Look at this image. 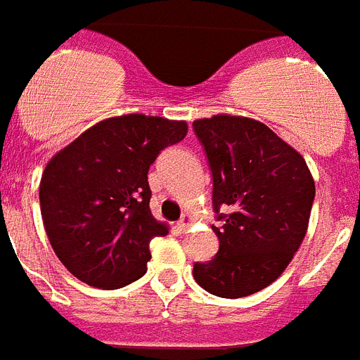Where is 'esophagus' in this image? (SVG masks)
Listing matches in <instances>:
<instances>
[{"label": "esophagus", "mask_w": 360, "mask_h": 360, "mask_svg": "<svg viewBox=\"0 0 360 360\" xmlns=\"http://www.w3.org/2000/svg\"><path fill=\"white\" fill-rule=\"evenodd\" d=\"M191 222H193V217L189 215V213H184L182 219L178 221V228H180L182 231H186L187 228H189V224H191Z\"/></svg>", "instance_id": "34e87169"}]
</instances>
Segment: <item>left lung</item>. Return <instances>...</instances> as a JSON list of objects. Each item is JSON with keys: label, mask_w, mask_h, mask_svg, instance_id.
<instances>
[{"label": "left lung", "mask_w": 360, "mask_h": 360, "mask_svg": "<svg viewBox=\"0 0 360 360\" xmlns=\"http://www.w3.org/2000/svg\"><path fill=\"white\" fill-rule=\"evenodd\" d=\"M213 174L219 252L193 278L221 298H243L283 274L307 233L314 180L304 156L252 117L193 121Z\"/></svg>", "instance_id": "8db88e82"}]
</instances>
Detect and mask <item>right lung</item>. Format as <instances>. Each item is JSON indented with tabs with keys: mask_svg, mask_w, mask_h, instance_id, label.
Instances as JSON below:
<instances>
[{
	"mask_svg": "<svg viewBox=\"0 0 360 360\" xmlns=\"http://www.w3.org/2000/svg\"><path fill=\"white\" fill-rule=\"evenodd\" d=\"M186 134V121L115 115L84 130L47 162L40 180L44 228L77 280L120 289L147 272L148 243L169 233L148 207V167Z\"/></svg>",
	"mask_w": 360,
	"mask_h": 360,
	"instance_id": "1",
	"label": "right lung"
}]
</instances>
